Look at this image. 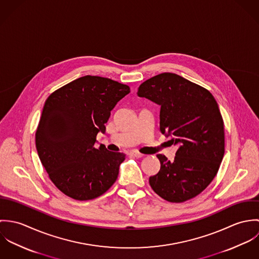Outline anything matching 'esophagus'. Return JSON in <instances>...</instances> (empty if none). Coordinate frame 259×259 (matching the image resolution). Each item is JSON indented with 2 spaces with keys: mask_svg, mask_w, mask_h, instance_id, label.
Returning a JSON list of instances; mask_svg holds the SVG:
<instances>
[{
  "mask_svg": "<svg viewBox=\"0 0 259 259\" xmlns=\"http://www.w3.org/2000/svg\"><path fill=\"white\" fill-rule=\"evenodd\" d=\"M130 154H131L132 156H134V157H143V156H144L143 153H141V152H139V151H137V150H132V151H130Z\"/></svg>",
  "mask_w": 259,
  "mask_h": 259,
  "instance_id": "esophagus-1",
  "label": "esophagus"
}]
</instances>
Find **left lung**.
Segmentation results:
<instances>
[{"label": "left lung", "mask_w": 259, "mask_h": 259, "mask_svg": "<svg viewBox=\"0 0 259 259\" xmlns=\"http://www.w3.org/2000/svg\"><path fill=\"white\" fill-rule=\"evenodd\" d=\"M138 96L160 106V132L180 146L174 161L156 155L160 169L149 178V185L169 202L195 197L212 182L224 154V123L215 99L206 89L171 73L148 78Z\"/></svg>", "instance_id": "1"}]
</instances>
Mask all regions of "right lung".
Here are the masks:
<instances>
[{
    "label": "right lung",
    "instance_id": "obj_1",
    "mask_svg": "<svg viewBox=\"0 0 259 259\" xmlns=\"http://www.w3.org/2000/svg\"><path fill=\"white\" fill-rule=\"evenodd\" d=\"M130 87L111 78L84 75L52 93L36 132V148L50 180L75 200L104 194L117 179L125 154L95 148L99 132Z\"/></svg>",
    "mask_w": 259,
    "mask_h": 259
}]
</instances>
